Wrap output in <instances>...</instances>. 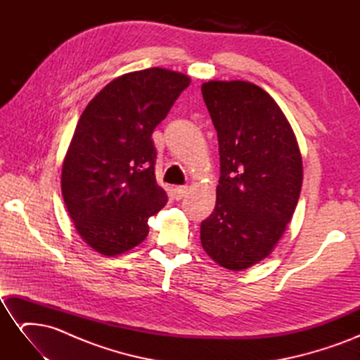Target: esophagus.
<instances>
[{
  "label": "esophagus",
  "mask_w": 360,
  "mask_h": 360,
  "mask_svg": "<svg viewBox=\"0 0 360 360\" xmlns=\"http://www.w3.org/2000/svg\"><path fill=\"white\" fill-rule=\"evenodd\" d=\"M188 186H177L176 189H174V195H176V198L177 200H181L183 197H184V195H186L188 193Z\"/></svg>",
  "instance_id": "34e87169"
}]
</instances>
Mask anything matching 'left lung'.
<instances>
[{
    "label": "left lung",
    "mask_w": 360,
    "mask_h": 360,
    "mask_svg": "<svg viewBox=\"0 0 360 360\" xmlns=\"http://www.w3.org/2000/svg\"><path fill=\"white\" fill-rule=\"evenodd\" d=\"M219 143L216 205L201 245L217 264L243 270L275 248L299 201L303 169L296 136L278 103L255 84L201 86Z\"/></svg>",
    "instance_id": "obj_1"
}]
</instances>
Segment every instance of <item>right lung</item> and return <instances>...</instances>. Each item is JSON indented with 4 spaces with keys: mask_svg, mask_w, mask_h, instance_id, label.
Returning <instances> with one entry per match:
<instances>
[{
    "mask_svg": "<svg viewBox=\"0 0 360 360\" xmlns=\"http://www.w3.org/2000/svg\"><path fill=\"white\" fill-rule=\"evenodd\" d=\"M191 79L151 68L120 76L96 94L63 162L61 191L81 237L103 255L135 248L167 204L156 183L155 127Z\"/></svg>",
    "mask_w": 360,
    "mask_h": 360,
    "instance_id": "obj_1",
    "label": "right lung"
}]
</instances>
